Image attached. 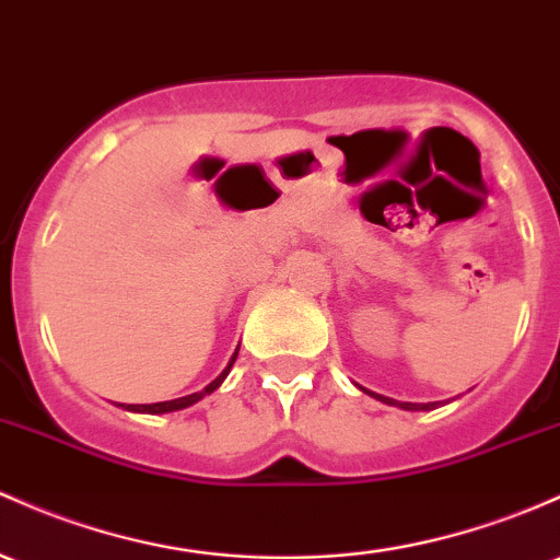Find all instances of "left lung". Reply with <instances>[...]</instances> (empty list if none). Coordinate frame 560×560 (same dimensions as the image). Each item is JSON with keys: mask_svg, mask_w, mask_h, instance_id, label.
Segmentation results:
<instances>
[{"mask_svg": "<svg viewBox=\"0 0 560 560\" xmlns=\"http://www.w3.org/2000/svg\"><path fill=\"white\" fill-rule=\"evenodd\" d=\"M366 393L377 398V401L388 404V407H401V409H407V411H428V409L439 407V404H409V401H396V398H388V396H380V393H372V390H366Z\"/></svg>", "mask_w": 560, "mask_h": 560, "instance_id": "obj_1", "label": "left lung"}]
</instances>
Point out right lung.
<instances>
[{
    "instance_id": "1",
    "label": "right lung",
    "mask_w": 560,
    "mask_h": 560,
    "mask_svg": "<svg viewBox=\"0 0 560 560\" xmlns=\"http://www.w3.org/2000/svg\"><path fill=\"white\" fill-rule=\"evenodd\" d=\"M236 353H238V350H236ZM236 353H233V359L229 361V366H225V370L220 372V377H214L212 383L207 385L205 390H199V393H190V396H183V398H172V401H159V404H121V407H125V409H130V411H145V415H164V411H177V409H186V407H190V404L201 401V398H205L207 393H212V390H218V388H220V383H223V380L229 377V372H231L233 361H236Z\"/></svg>"
}]
</instances>
